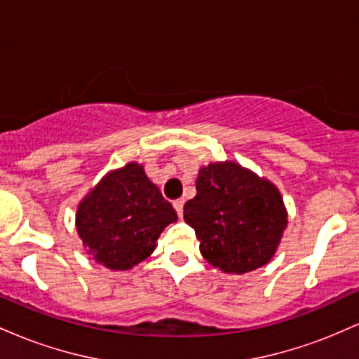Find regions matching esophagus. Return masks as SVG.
<instances>
[{"instance_id": "esophagus-1", "label": "esophagus", "mask_w": 359, "mask_h": 359, "mask_svg": "<svg viewBox=\"0 0 359 359\" xmlns=\"http://www.w3.org/2000/svg\"><path fill=\"white\" fill-rule=\"evenodd\" d=\"M174 209H175L177 216L182 217V212H184V201H182V199H177V201H174Z\"/></svg>"}]
</instances>
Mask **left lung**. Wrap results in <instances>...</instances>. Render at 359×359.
Segmentation results:
<instances>
[{"label": "left lung", "instance_id": "obj_1", "mask_svg": "<svg viewBox=\"0 0 359 359\" xmlns=\"http://www.w3.org/2000/svg\"><path fill=\"white\" fill-rule=\"evenodd\" d=\"M196 191L184 205V219L212 266L240 275L270 262L287 226L273 184L238 163L221 162L201 168Z\"/></svg>", "mask_w": 359, "mask_h": 359}]
</instances>
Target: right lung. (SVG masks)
<instances>
[{"instance_id": "obj_1", "label": "right lung", "mask_w": 359, "mask_h": 359, "mask_svg": "<svg viewBox=\"0 0 359 359\" xmlns=\"http://www.w3.org/2000/svg\"><path fill=\"white\" fill-rule=\"evenodd\" d=\"M177 219L172 204L138 163L106 177L77 209V233L97 263L128 270L150 257L160 233Z\"/></svg>"}]
</instances>
